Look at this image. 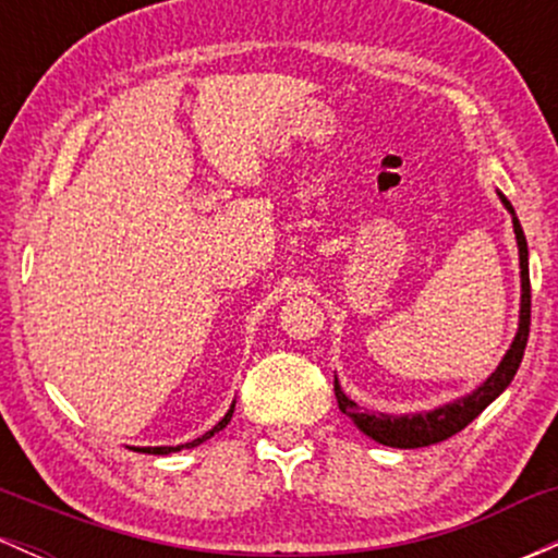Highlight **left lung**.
I'll return each mask as SVG.
<instances>
[{
    "label": "left lung",
    "mask_w": 558,
    "mask_h": 558,
    "mask_svg": "<svg viewBox=\"0 0 558 558\" xmlns=\"http://www.w3.org/2000/svg\"><path fill=\"white\" fill-rule=\"evenodd\" d=\"M506 213L511 215V226H514V239L517 248H520V283H522V296H520V328H517L514 341H511L509 351L504 354V360L498 362V367L488 375V380H483L472 393L462 396L457 401H448L444 407H435L430 412H414V414H386V412H367L360 403L351 401L343 393L341 383L336 377V399L338 409L354 422L364 435L377 440V444L390 446V448H422L440 444V440L451 438L459 430H464L472 420L483 412L488 403H493L498 396L509 388V383L514 380L517 369L524 356V345H527L530 336V267H527V239H524V230L517 220L514 207L506 198L501 191H496Z\"/></svg>",
    "instance_id": "8db88e82"
}]
</instances>
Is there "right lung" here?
<instances>
[{
  "instance_id": "obj_1",
  "label": "right lung",
  "mask_w": 558,
  "mask_h": 558,
  "mask_svg": "<svg viewBox=\"0 0 558 558\" xmlns=\"http://www.w3.org/2000/svg\"><path fill=\"white\" fill-rule=\"evenodd\" d=\"M233 409H235V401L230 403V409L226 412V417H222L220 422H217V425L213 427V430H207L202 435V438H194V440H189V444H181V446H131V451H141V453H155V457H168V453H175V451H181V448H194V446H198V444H204V440L207 438H213L215 433H220L222 427L228 425L230 422V417H233Z\"/></svg>"
}]
</instances>
